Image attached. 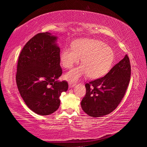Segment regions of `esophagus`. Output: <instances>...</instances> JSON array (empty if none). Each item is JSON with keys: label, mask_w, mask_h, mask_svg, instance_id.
Wrapping results in <instances>:
<instances>
[{"label": "esophagus", "mask_w": 147, "mask_h": 147, "mask_svg": "<svg viewBox=\"0 0 147 147\" xmlns=\"http://www.w3.org/2000/svg\"><path fill=\"white\" fill-rule=\"evenodd\" d=\"M75 85H76V83L74 82H69V88H73L74 86H75Z\"/></svg>", "instance_id": "34e87169"}]
</instances>
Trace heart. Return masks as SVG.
I'll return each mask as SVG.
<instances>
[{"label":"heart","instance_id":"obj_1","mask_svg":"<svg viewBox=\"0 0 147 147\" xmlns=\"http://www.w3.org/2000/svg\"><path fill=\"white\" fill-rule=\"evenodd\" d=\"M73 47L62 49L60 54L62 65L71 68L82 58L83 64L65 74V77L68 80L76 82L88 74L91 78H100L111 67L115 54L112 49L104 42L94 39H82L74 41Z\"/></svg>","mask_w":147,"mask_h":147}]
</instances>
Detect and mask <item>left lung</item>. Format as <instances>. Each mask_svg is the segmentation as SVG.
I'll use <instances>...</instances> for the list:
<instances>
[{
	"label": "left lung",
	"mask_w": 147,
	"mask_h": 147,
	"mask_svg": "<svg viewBox=\"0 0 147 147\" xmlns=\"http://www.w3.org/2000/svg\"><path fill=\"white\" fill-rule=\"evenodd\" d=\"M130 74V59L126 55L104 77L86 84V94L81 102L84 112L94 117L112 112L124 97Z\"/></svg>",
	"instance_id": "1"
}]
</instances>
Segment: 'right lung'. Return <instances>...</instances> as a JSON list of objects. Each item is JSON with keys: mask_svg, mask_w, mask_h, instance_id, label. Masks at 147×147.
<instances>
[{"mask_svg": "<svg viewBox=\"0 0 147 147\" xmlns=\"http://www.w3.org/2000/svg\"><path fill=\"white\" fill-rule=\"evenodd\" d=\"M57 38L49 32L36 34L22 49L17 63L20 94L27 106L40 115L56 111L61 93L68 89L67 82L57 80L62 74Z\"/></svg>", "mask_w": 147, "mask_h": 147, "instance_id": "right-lung-1", "label": "right lung"}]
</instances>
